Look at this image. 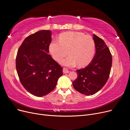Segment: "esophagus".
<instances>
[{
	"label": "esophagus",
	"mask_w": 130,
	"mask_h": 130,
	"mask_svg": "<svg viewBox=\"0 0 130 130\" xmlns=\"http://www.w3.org/2000/svg\"><path fill=\"white\" fill-rule=\"evenodd\" d=\"M63 73H65V74L68 73H69V71L68 69H67L66 68H63Z\"/></svg>",
	"instance_id": "obj_1"
}]
</instances>
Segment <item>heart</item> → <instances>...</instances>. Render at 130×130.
I'll return each mask as SVG.
<instances>
[{
	"instance_id": "b5f03b06",
	"label": "heart",
	"mask_w": 130,
	"mask_h": 130,
	"mask_svg": "<svg viewBox=\"0 0 130 130\" xmlns=\"http://www.w3.org/2000/svg\"><path fill=\"white\" fill-rule=\"evenodd\" d=\"M95 45L92 37L85 35L77 31H68L62 33L59 37V42L52 41L49 45V51L55 60L61 59L60 63L67 66L73 67L78 64L85 67L92 60L95 54Z\"/></svg>"
}]
</instances>
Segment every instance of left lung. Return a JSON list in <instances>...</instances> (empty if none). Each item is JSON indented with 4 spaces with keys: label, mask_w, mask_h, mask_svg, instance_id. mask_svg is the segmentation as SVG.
Listing matches in <instances>:
<instances>
[{
    "label": "left lung",
    "mask_w": 130,
    "mask_h": 130,
    "mask_svg": "<svg viewBox=\"0 0 130 130\" xmlns=\"http://www.w3.org/2000/svg\"><path fill=\"white\" fill-rule=\"evenodd\" d=\"M93 38L95 55L87 66L76 71L78 77L73 82L76 90L88 96L96 93L106 84L112 66V56L104 41L95 34Z\"/></svg>",
    "instance_id": "obj_1"
}]
</instances>
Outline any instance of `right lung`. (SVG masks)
Segmentation results:
<instances>
[{"mask_svg": "<svg viewBox=\"0 0 130 130\" xmlns=\"http://www.w3.org/2000/svg\"><path fill=\"white\" fill-rule=\"evenodd\" d=\"M51 31L42 30L26 37L18 50L16 69L28 92L42 97L55 89L62 69L48 54Z\"/></svg>", "mask_w": 130, "mask_h": 130, "instance_id": "obj_1", "label": "right lung"}]
</instances>
